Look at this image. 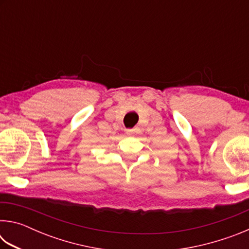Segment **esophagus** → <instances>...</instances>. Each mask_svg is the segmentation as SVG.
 <instances>
[{
  "label": "esophagus",
  "instance_id": "obj_1",
  "mask_svg": "<svg viewBox=\"0 0 249 249\" xmlns=\"http://www.w3.org/2000/svg\"><path fill=\"white\" fill-rule=\"evenodd\" d=\"M138 128H132V129H126V134L128 135V136H130V135H133V134H136V133H138Z\"/></svg>",
  "mask_w": 249,
  "mask_h": 249
}]
</instances>
